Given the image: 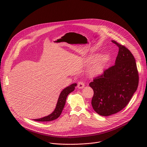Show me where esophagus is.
I'll return each instance as SVG.
<instances>
[{
  "instance_id": "esophagus-1",
  "label": "esophagus",
  "mask_w": 147,
  "mask_h": 147,
  "mask_svg": "<svg viewBox=\"0 0 147 147\" xmlns=\"http://www.w3.org/2000/svg\"><path fill=\"white\" fill-rule=\"evenodd\" d=\"M84 83L82 81H79L78 82V85H77V88L78 89H82L84 87Z\"/></svg>"
}]
</instances>
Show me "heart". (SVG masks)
<instances>
[{
	"instance_id": "b5f03b06",
	"label": "heart",
	"mask_w": 147,
	"mask_h": 147,
	"mask_svg": "<svg viewBox=\"0 0 147 147\" xmlns=\"http://www.w3.org/2000/svg\"><path fill=\"white\" fill-rule=\"evenodd\" d=\"M98 56L97 54L91 55L87 59V64H92L89 69V73L92 76L102 74L109 61V57L107 55H102L98 57Z\"/></svg>"
}]
</instances>
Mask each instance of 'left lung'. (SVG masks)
I'll list each match as a JSON object with an SVG mask.
<instances>
[{
  "instance_id": "1",
  "label": "left lung",
  "mask_w": 147,
  "mask_h": 147,
  "mask_svg": "<svg viewBox=\"0 0 147 147\" xmlns=\"http://www.w3.org/2000/svg\"><path fill=\"white\" fill-rule=\"evenodd\" d=\"M112 42L119 48L115 65L89 84L94 90L92 107L103 116L116 113L126 107L138 86L139 76L133 55L127 48L115 40Z\"/></svg>"
}]
</instances>
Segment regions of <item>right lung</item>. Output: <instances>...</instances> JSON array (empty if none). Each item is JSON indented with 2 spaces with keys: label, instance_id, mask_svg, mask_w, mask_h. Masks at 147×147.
<instances>
[{
  "label": "right lung",
  "instance_id": "1",
  "mask_svg": "<svg viewBox=\"0 0 147 147\" xmlns=\"http://www.w3.org/2000/svg\"><path fill=\"white\" fill-rule=\"evenodd\" d=\"M77 85L76 83L72 84L62 90L59 96L56 108L52 113L42 118L34 120L38 121H50L57 119L60 116L62 111L64 108L67 95L74 90L75 87H76Z\"/></svg>",
  "mask_w": 147,
  "mask_h": 147
}]
</instances>
